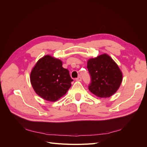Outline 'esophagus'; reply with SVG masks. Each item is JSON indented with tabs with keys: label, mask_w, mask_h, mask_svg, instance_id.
Instances as JSON below:
<instances>
[{
	"label": "esophagus",
	"mask_w": 147,
	"mask_h": 147,
	"mask_svg": "<svg viewBox=\"0 0 147 147\" xmlns=\"http://www.w3.org/2000/svg\"><path fill=\"white\" fill-rule=\"evenodd\" d=\"M75 80H76L77 81H78V82H80V81H82V77H78L76 79H75Z\"/></svg>",
	"instance_id": "obj_1"
}]
</instances>
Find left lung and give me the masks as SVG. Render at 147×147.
<instances>
[{
    "mask_svg": "<svg viewBox=\"0 0 147 147\" xmlns=\"http://www.w3.org/2000/svg\"><path fill=\"white\" fill-rule=\"evenodd\" d=\"M87 68L91 77L90 91L99 97H109L117 92L123 75L117 64L106 54L88 61Z\"/></svg>",
    "mask_w": 147,
    "mask_h": 147,
    "instance_id": "8db88e82",
    "label": "left lung"
}]
</instances>
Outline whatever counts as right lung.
Here are the masks:
<instances>
[{
	"label": "right lung",
	"mask_w": 147,
	"mask_h": 147,
	"mask_svg": "<svg viewBox=\"0 0 147 147\" xmlns=\"http://www.w3.org/2000/svg\"><path fill=\"white\" fill-rule=\"evenodd\" d=\"M72 81L62 61L49 55L39 59L30 74L35 92L48 101L55 102L65 94Z\"/></svg>",
	"instance_id": "add662e5"
}]
</instances>
